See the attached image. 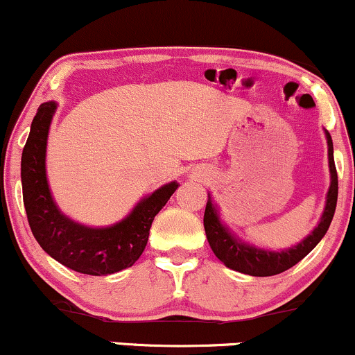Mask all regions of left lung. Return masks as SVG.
Returning <instances> with one entry per match:
<instances>
[{"label":"left lung","mask_w":355,"mask_h":355,"mask_svg":"<svg viewBox=\"0 0 355 355\" xmlns=\"http://www.w3.org/2000/svg\"><path fill=\"white\" fill-rule=\"evenodd\" d=\"M326 139L331 185L329 191H327L326 195L324 211H322L320 224L313 230L311 234L304 237L300 244L293 245V248L282 250H268L242 242L239 237L232 234V232L221 223L218 214V208L213 205L211 196L208 195V203H206L203 218L206 239H208L214 255L221 260L224 266L232 268V270L236 272L248 273V275L252 277H270L288 270V268L293 267L295 263H298L300 260L306 257V255L316 248L318 242L324 237L326 231L329 230V224L333 221L336 211V203H338V172H336L334 165L333 139H331L327 131Z\"/></svg>","instance_id":"8db88e82"}]
</instances>
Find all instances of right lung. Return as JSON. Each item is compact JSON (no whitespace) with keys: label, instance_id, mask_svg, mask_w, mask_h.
I'll return each instance as SVG.
<instances>
[{"label":"right lung","instance_id":"right-lung-1","mask_svg":"<svg viewBox=\"0 0 355 355\" xmlns=\"http://www.w3.org/2000/svg\"><path fill=\"white\" fill-rule=\"evenodd\" d=\"M55 110V101L39 106L22 150V200L31 231L40 248L71 270L96 277L124 270L134 266L144 252L152 221L178 183L170 182L160 187L113 226L88 227L71 221L57 208L47 183V137Z\"/></svg>","mask_w":355,"mask_h":355}]
</instances>
